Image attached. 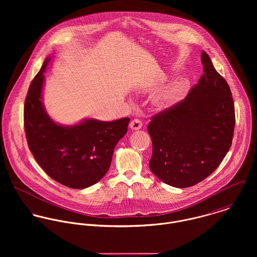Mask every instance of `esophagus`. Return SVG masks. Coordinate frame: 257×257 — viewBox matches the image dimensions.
Wrapping results in <instances>:
<instances>
[{"label":"esophagus","mask_w":257,"mask_h":257,"mask_svg":"<svg viewBox=\"0 0 257 257\" xmlns=\"http://www.w3.org/2000/svg\"><path fill=\"white\" fill-rule=\"evenodd\" d=\"M142 126H143V122H142V120H140L139 118H135V119H133V120L130 122V127H131L133 131L141 130Z\"/></svg>","instance_id":"34e87169"}]
</instances>
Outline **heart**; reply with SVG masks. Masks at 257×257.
<instances>
[{"instance_id":"heart-1","label":"heart","mask_w":257,"mask_h":257,"mask_svg":"<svg viewBox=\"0 0 257 257\" xmlns=\"http://www.w3.org/2000/svg\"><path fill=\"white\" fill-rule=\"evenodd\" d=\"M181 84L179 82H173L154 94L151 98V105L156 110H164L171 108L180 93Z\"/></svg>"}]
</instances>
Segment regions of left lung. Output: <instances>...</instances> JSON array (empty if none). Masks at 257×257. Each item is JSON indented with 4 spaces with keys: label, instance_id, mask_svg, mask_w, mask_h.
Masks as SVG:
<instances>
[{
    "label": "left lung",
    "instance_id": "obj_1",
    "mask_svg": "<svg viewBox=\"0 0 257 257\" xmlns=\"http://www.w3.org/2000/svg\"><path fill=\"white\" fill-rule=\"evenodd\" d=\"M204 74L182 102L151 117V172L176 188L210 176L231 146L234 105L226 81L202 51Z\"/></svg>",
    "mask_w": 257,
    "mask_h": 257
}]
</instances>
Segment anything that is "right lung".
Wrapping results in <instances>:
<instances>
[{
    "mask_svg": "<svg viewBox=\"0 0 257 257\" xmlns=\"http://www.w3.org/2000/svg\"><path fill=\"white\" fill-rule=\"evenodd\" d=\"M45 58L26 98L24 121L28 145L44 172L58 183L84 189L108 172L114 147L126 134L128 117L112 121L85 118L73 125L55 122L42 102Z\"/></svg>",
    "mask_w": 257,
    "mask_h": 257,
    "instance_id": "obj_1",
    "label": "right lung"
}]
</instances>
